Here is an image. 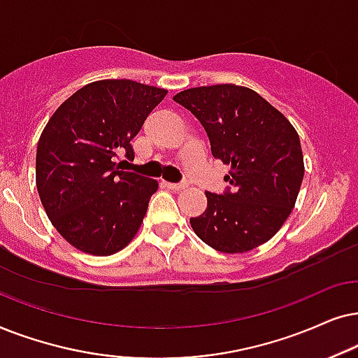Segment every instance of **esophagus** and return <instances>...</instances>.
<instances>
[{
	"instance_id": "1",
	"label": "esophagus",
	"mask_w": 358,
	"mask_h": 358,
	"mask_svg": "<svg viewBox=\"0 0 358 358\" xmlns=\"http://www.w3.org/2000/svg\"><path fill=\"white\" fill-rule=\"evenodd\" d=\"M164 187H166L169 189H173V192H182V189L187 188V185H185V183H169V182H164Z\"/></svg>"
}]
</instances>
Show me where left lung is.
Instances as JSON below:
<instances>
[{"mask_svg":"<svg viewBox=\"0 0 358 358\" xmlns=\"http://www.w3.org/2000/svg\"><path fill=\"white\" fill-rule=\"evenodd\" d=\"M173 99L203 124L214 159L231 166L224 194L206 192L208 208L192 217L213 249L242 254L268 242L292 214L304 176L299 136L278 109L247 87L189 88Z\"/></svg>","mask_w":358,"mask_h":358,"instance_id":"left-lung-1","label":"left lung"}]
</instances>
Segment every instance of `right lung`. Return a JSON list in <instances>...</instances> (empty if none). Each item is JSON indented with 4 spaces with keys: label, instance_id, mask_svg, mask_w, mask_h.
I'll return each instance as SVG.
<instances>
[{
    "label": "right lung",
    "instance_id": "right-lung-1",
    "mask_svg": "<svg viewBox=\"0 0 358 358\" xmlns=\"http://www.w3.org/2000/svg\"><path fill=\"white\" fill-rule=\"evenodd\" d=\"M166 90L132 80L85 85L52 114L36 155V185L52 226L75 249L108 257L139 231L157 180L117 169Z\"/></svg>",
    "mask_w": 358,
    "mask_h": 358
}]
</instances>
